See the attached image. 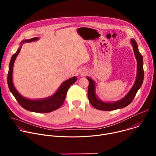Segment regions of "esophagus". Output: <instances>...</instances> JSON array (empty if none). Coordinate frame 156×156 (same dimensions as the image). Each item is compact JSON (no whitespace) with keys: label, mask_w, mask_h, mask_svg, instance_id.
Instances as JSON below:
<instances>
[{"label":"esophagus","mask_w":156,"mask_h":156,"mask_svg":"<svg viewBox=\"0 0 156 156\" xmlns=\"http://www.w3.org/2000/svg\"><path fill=\"white\" fill-rule=\"evenodd\" d=\"M84 73H83V74H82V75H84Z\"/></svg>","instance_id":"34e87169"}]
</instances>
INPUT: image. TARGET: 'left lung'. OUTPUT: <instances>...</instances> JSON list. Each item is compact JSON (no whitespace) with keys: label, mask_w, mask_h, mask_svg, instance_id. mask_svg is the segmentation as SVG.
Instances as JSON below:
<instances>
[{"label":"left lung","mask_w":156,"mask_h":156,"mask_svg":"<svg viewBox=\"0 0 156 156\" xmlns=\"http://www.w3.org/2000/svg\"><path fill=\"white\" fill-rule=\"evenodd\" d=\"M131 43L132 44L133 51H134L135 55L137 60V75L134 85L133 86L130 91L123 98L114 102H105L102 101L98 98H97L96 95L94 81L91 78L87 77V79L89 81L87 90L89 101L96 109L104 111H110L124 108L132 102L133 99L135 97L138 91L139 90V89L141 87L144 79L143 56L138 50L137 43L135 40L131 39Z\"/></svg>","instance_id":"left-lung-1"}]
</instances>
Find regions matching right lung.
<instances>
[{
    "instance_id": "1",
    "label": "right lung",
    "mask_w": 156,
    "mask_h": 156,
    "mask_svg": "<svg viewBox=\"0 0 156 156\" xmlns=\"http://www.w3.org/2000/svg\"><path fill=\"white\" fill-rule=\"evenodd\" d=\"M37 39L38 37H33L30 39L23 41L21 43L20 48L17 50L16 53L12 56L9 64V73L7 76V83L10 92L12 93L17 102L22 107L28 111H30V112H34L37 113H48L58 109L62 106L65 101V99L69 89L70 88L71 85L76 82L77 78L76 77L74 76L66 80L62 84V85L58 88V90L54 94L45 99L31 100L27 99L20 95V93H18V92L16 91L13 84L12 74L13 64L17 55H18L21 49L22 44L24 42H33Z\"/></svg>"
}]
</instances>
